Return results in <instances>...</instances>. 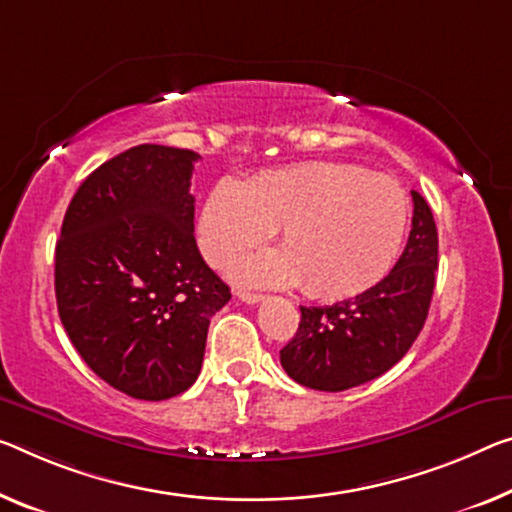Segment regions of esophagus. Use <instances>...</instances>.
<instances>
[{"mask_svg": "<svg viewBox=\"0 0 512 512\" xmlns=\"http://www.w3.org/2000/svg\"><path fill=\"white\" fill-rule=\"evenodd\" d=\"M238 297L245 304H258L263 302V295L261 293H251V290H238Z\"/></svg>", "mask_w": 512, "mask_h": 512, "instance_id": "esophagus-1", "label": "esophagus"}]
</instances>
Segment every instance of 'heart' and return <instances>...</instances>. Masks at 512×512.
Returning a JSON list of instances; mask_svg holds the SVG:
<instances>
[{"mask_svg":"<svg viewBox=\"0 0 512 512\" xmlns=\"http://www.w3.org/2000/svg\"><path fill=\"white\" fill-rule=\"evenodd\" d=\"M410 206L396 180L345 162H304L245 183L222 180L203 208L199 235L210 263L226 265L279 229L283 249L249 258L242 281L297 286L345 300L375 286L405 242Z\"/></svg>","mask_w":512,"mask_h":512,"instance_id":"obj_1","label":"heart"}]
</instances>
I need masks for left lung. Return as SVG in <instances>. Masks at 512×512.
<instances>
[{
  "label": "left lung",
  "mask_w": 512,
  "mask_h": 512,
  "mask_svg": "<svg viewBox=\"0 0 512 512\" xmlns=\"http://www.w3.org/2000/svg\"><path fill=\"white\" fill-rule=\"evenodd\" d=\"M414 217L393 270L364 293L329 306H300L302 320L281 366L302 387L345 391L375 380L412 348L428 318L437 270V226L412 192Z\"/></svg>",
  "instance_id": "8db88e82"
}]
</instances>
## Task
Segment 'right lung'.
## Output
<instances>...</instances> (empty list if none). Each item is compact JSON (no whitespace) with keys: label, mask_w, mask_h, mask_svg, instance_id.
<instances>
[{"label":"right lung","mask_w":512,"mask_h":512,"mask_svg":"<svg viewBox=\"0 0 512 512\" xmlns=\"http://www.w3.org/2000/svg\"><path fill=\"white\" fill-rule=\"evenodd\" d=\"M199 153L141 144L86 176L54 254L59 318L109 387L167 400L201 373L210 318L231 290L194 240Z\"/></svg>","instance_id":"obj_1"}]
</instances>
